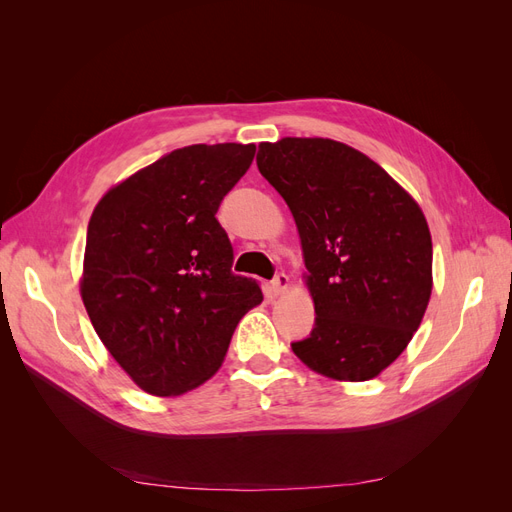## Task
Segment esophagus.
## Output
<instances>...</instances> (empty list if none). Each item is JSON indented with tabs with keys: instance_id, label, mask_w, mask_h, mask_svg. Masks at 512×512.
I'll use <instances>...</instances> for the list:
<instances>
[{
	"instance_id": "esophagus-1",
	"label": "esophagus",
	"mask_w": 512,
	"mask_h": 512,
	"mask_svg": "<svg viewBox=\"0 0 512 512\" xmlns=\"http://www.w3.org/2000/svg\"><path fill=\"white\" fill-rule=\"evenodd\" d=\"M288 286H290V280H288V275H286V273H277V275H275V280L271 282V288H273V292H275V294H282V292H286V290H288Z\"/></svg>"
}]
</instances>
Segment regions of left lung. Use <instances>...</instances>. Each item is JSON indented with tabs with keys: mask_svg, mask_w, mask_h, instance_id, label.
<instances>
[{
	"mask_svg": "<svg viewBox=\"0 0 512 512\" xmlns=\"http://www.w3.org/2000/svg\"><path fill=\"white\" fill-rule=\"evenodd\" d=\"M260 175L299 230L316 324L292 352L320 376L365 382L406 350L429 305L423 209L365 153L331 138L260 143Z\"/></svg>",
	"mask_w": 512,
	"mask_h": 512,
	"instance_id": "obj_1",
	"label": "left lung"
}]
</instances>
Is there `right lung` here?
Segmentation results:
<instances>
[{
    "instance_id": "right-lung-1",
    "label": "right lung",
    "mask_w": 512,
    "mask_h": 512,
    "mask_svg": "<svg viewBox=\"0 0 512 512\" xmlns=\"http://www.w3.org/2000/svg\"><path fill=\"white\" fill-rule=\"evenodd\" d=\"M254 153V143L175 149L91 213L81 297L106 350L149 395L207 382L239 320L262 303L258 284L230 271L232 245L215 220Z\"/></svg>"
}]
</instances>
